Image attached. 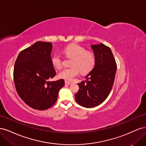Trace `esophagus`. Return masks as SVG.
I'll list each match as a JSON object with an SVG mask.
<instances>
[{"label":"esophagus","mask_w":146,"mask_h":146,"mask_svg":"<svg viewBox=\"0 0 146 146\" xmlns=\"http://www.w3.org/2000/svg\"><path fill=\"white\" fill-rule=\"evenodd\" d=\"M65 83L67 84V85H70V84H72V82H70L68 81H65Z\"/></svg>","instance_id":"34e87169"}]
</instances>
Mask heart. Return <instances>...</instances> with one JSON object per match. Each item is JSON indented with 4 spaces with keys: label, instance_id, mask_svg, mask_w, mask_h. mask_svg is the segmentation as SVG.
<instances>
[{
    "label": "heart",
    "instance_id": "b5f03b06",
    "mask_svg": "<svg viewBox=\"0 0 146 146\" xmlns=\"http://www.w3.org/2000/svg\"><path fill=\"white\" fill-rule=\"evenodd\" d=\"M64 53L67 56L72 58L70 61L72 67L64 68L58 73V77L66 80H72L78 76L79 72L87 74L93 68L96 62L95 56L92 52L78 45L71 44L66 47ZM51 63L54 68L60 69L63 64V58L58 53H55L51 57Z\"/></svg>",
    "mask_w": 146,
    "mask_h": 146
}]
</instances>
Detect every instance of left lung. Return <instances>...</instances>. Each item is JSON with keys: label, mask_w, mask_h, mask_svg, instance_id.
I'll return each mask as SVG.
<instances>
[{"label": "left lung", "mask_w": 146, "mask_h": 146, "mask_svg": "<svg viewBox=\"0 0 146 146\" xmlns=\"http://www.w3.org/2000/svg\"><path fill=\"white\" fill-rule=\"evenodd\" d=\"M96 62L94 68L78 83L79 90L75 94L77 102L82 107L92 108L107 98L115 78L117 64L110 48L104 44L91 46Z\"/></svg>", "instance_id": "8db88e82"}]
</instances>
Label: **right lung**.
Here are the masks:
<instances>
[{"mask_svg":"<svg viewBox=\"0 0 146 146\" xmlns=\"http://www.w3.org/2000/svg\"><path fill=\"white\" fill-rule=\"evenodd\" d=\"M51 42L38 41L22 50L17 56L13 78L17 94L33 109L44 110L54 105L63 79L50 82L56 71L51 63Z\"/></svg>","mask_w":146,"mask_h":146,"instance_id":"right-lung-1","label":"right lung"}]
</instances>
